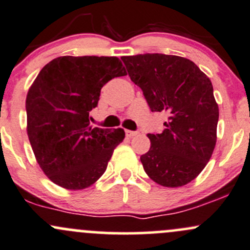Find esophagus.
<instances>
[{"label":"esophagus","mask_w":250,"mask_h":250,"mask_svg":"<svg viewBox=\"0 0 250 250\" xmlns=\"http://www.w3.org/2000/svg\"><path fill=\"white\" fill-rule=\"evenodd\" d=\"M125 133H126V136H127V137H133V136H136V135H137V131H131V130H126V131H125Z\"/></svg>","instance_id":"1"}]
</instances>
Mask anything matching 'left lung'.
<instances>
[{
  "label": "left lung",
  "mask_w": 250,
  "mask_h": 250,
  "mask_svg": "<svg viewBox=\"0 0 250 250\" xmlns=\"http://www.w3.org/2000/svg\"><path fill=\"white\" fill-rule=\"evenodd\" d=\"M122 60L151 112L168 114L163 132L148 133L150 149L141 156L144 171L163 187L178 188L194 181L217 142L219 108L212 82L182 56L140 54Z\"/></svg>",
  "instance_id": "obj_1"
}]
</instances>
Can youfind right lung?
I'll return each mask as SVG.
<instances>
[{
  "label": "right lung",
  "mask_w": 250,
  "mask_h": 250,
  "mask_svg": "<svg viewBox=\"0 0 250 250\" xmlns=\"http://www.w3.org/2000/svg\"><path fill=\"white\" fill-rule=\"evenodd\" d=\"M126 76L115 56H60L47 63L26 96L27 136L45 176L68 190L85 189L107 168L123 128L90 126L102 86Z\"/></svg>",
  "instance_id": "1"
}]
</instances>
